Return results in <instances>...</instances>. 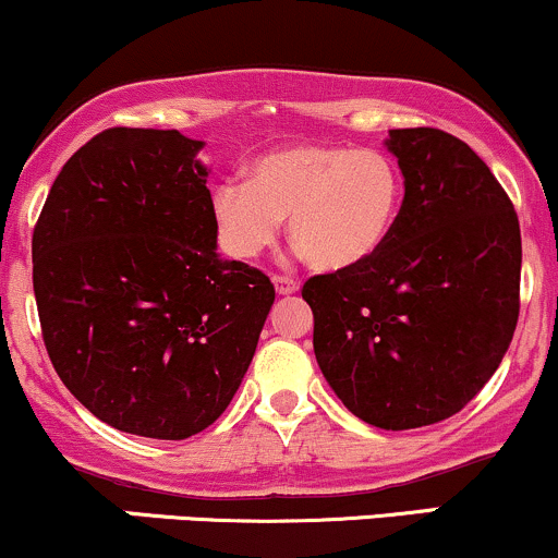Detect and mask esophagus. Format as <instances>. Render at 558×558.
<instances>
[{"mask_svg":"<svg viewBox=\"0 0 558 558\" xmlns=\"http://www.w3.org/2000/svg\"><path fill=\"white\" fill-rule=\"evenodd\" d=\"M272 286L278 291V296H291V293L299 291V283L293 278H288V275H275Z\"/></svg>","mask_w":558,"mask_h":558,"instance_id":"1","label":"esophagus"}]
</instances>
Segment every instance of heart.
Returning <instances> with one entry per match:
<instances>
[{"mask_svg": "<svg viewBox=\"0 0 558 558\" xmlns=\"http://www.w3.org/2000/svg\"><path fill=\"white\" fill-rule=\"evenodd\" d=\"M401 198L403 175L386 151L306 141L254 159L246 183H215L209 215L230 259L259 257L288 217V235L312 267L343 272L386 246Z\"/></svg>", "mask_w": 558, "mask_h": 558, "instance_id": "1", "label": "heart"}]
</instances>
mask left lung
Returning <instances> with one entry per match:
<instances>
[{
  "label": "left lung",
  "instance_id": "8db88e82",
  "mask_svg": "<svg viewBox=\"0 0 558 558\" xmlns=\"http://www.w3.org/2000/svg\"><path fill=\"white\" fill-rule=\"evenodd\" d=\"M403 204L386 246L315 275V356L351 414L412 430L462 412L501 364L520 317L522 239L509 196L464 141L388 131Z\"/></svg>",
  "mask_w": 558,
  "mask_h": 558
}]
</instances>
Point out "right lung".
Masks as SVG:
<instances>
[{
	"label": "right lung",
	"instance_id": "1",
	"mask_svg": "<svg viewBox=\"0 0 558 558\" xmlns=\"http://www.w3.org/2000/svg\"><path fill=\"white\" fill-rule=\"evenodd\" d=\"M204 141L110 128L60 170L34 230V293L57 375L96 420L202 433L239 390L275 288L217 254Z\"/></svg>",
	"mask_w": 558,
	"mask_h": 558
}]
</instances>
